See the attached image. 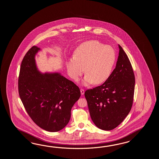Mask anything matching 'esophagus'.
Returning a JSON list of instances; mask_svg holds the SVG:
<instances>
[{
    "instance_id": "1",
    "label": "esophagus",
    "mask_w": 159,
    "mask_h": 159,
    "mask_svg": "<svg viewBox=\"0 0 159 159\" xmlns=\"http://www.w3.org/2000/svg\"><path fill=\"white\" fill-rule=\"evenodd\" d=\"M80 91H81V95L84 94V89H80Z\"/></svg>"
}]
</instances>
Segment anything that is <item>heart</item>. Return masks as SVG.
<instances>
[{
  "instance_id": "b5f03b06",
  "label": "heart",
  "mask_w": 159,
  "mask_h": 159,
  "mask_svg": "<svg viewBox=\"0 0 159 159\" xmlns=\"http://www.w3.org/2000/svg\"><path fill=\"white\" fill-rule=\"evenodd\" d=\"M115 60V52L111 47L105 46L98 41L90 40L77 48L75 57L68 59L66 65L68 75L75 81L79 80L84 71L82 84L87 86L93 82L99 84L107 81Z\"/></svg>"
}]
</instances>
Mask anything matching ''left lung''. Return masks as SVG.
Returning <instances> with one entry per match:
<instances>
[{
  "instance_id": "left-lung-1",
  "label": "left lung",
  "mask_w": 159,
  "mask_h": 159,
  "mask_svg": "<svg viewBox=\"0 0 159 159\" xmlns=\"http://www.w3.org/2000/svg\"><path fill=\"white\" fill-rule=\"evenodd\" d=\"M116 67L103 84L84 92L93 122L99 129L111 130L118 127L132 107L135 75L127 55L119 45Z\"/></svg>"
}]
</instances>
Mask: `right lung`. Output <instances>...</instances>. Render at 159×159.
<instances>
[{
	"label": "right lung",
	"mask_w": 159,
	"mask_h": 159,
	"mask_svg": "<svg viewBox=\"0 0 159 159\" xmlns=\"http://www.w3.org/2000/svg\"><path fill=\"white\" fill-rule=\"evenodd\" d=\"M40 49L33 46L21 64L18 90L24 108L40 128L57 132L67 125L71 109L81 96L80 88L58 73L42 74L38 70L35 54Z\"/></svg>",
	"instance_id": "1"
}]
</instances>
